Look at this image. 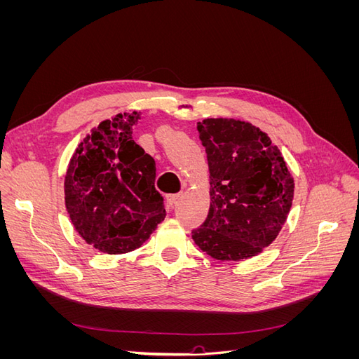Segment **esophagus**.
I'll return each instance as SVG.
<instances>
[{
    "label": "esophagus",
    "instance_id": "obj_1",
    "mask_svg": "<svg viewBox=\"0 0 359 359\" xmlns=\"http://www.w3.org/2000/svg\"><path fill=\"white\" fill-rule=\"evenodd\" d=\"M181 198L180 193H175V194H168L166 196V201L169 202V205H175L178 202V199Z\"/></svg>",
    "mask_w": 359,
    "mask_h": 359
}]
</instances>
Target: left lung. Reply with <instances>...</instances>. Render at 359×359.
Returning <instances> with one entry per match:
<instances>
[{
	"mask_svg": "<svg viewBox=\"0 0 359 359\" xmlns=\"http://www.w3.org/2000/svg\"><path fill=\"white\" fill-rule=\"evenodd\" d=\"M210 169V212L191 238L217 260L264 252L292 208V173L280 149L259 127L233 118L198 123Z\"/></svg>",
	"mask_w": 359,
	"mask_h": 359,
	"instance_id": "obj_1",
	"label": "left lung"
}]
</instances>
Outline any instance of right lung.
<instances>
[{"mask_svg": "<svg viewBox=\"0 0 359 359\" xmlns=\"http://www.w3.org/2000/svg\"><path fill=\"white\" fill-rule=\"evenodd\" d=\"M140 112L104 119L74 149L64 178L72 224L82 240L109 255L133 252L165 220L154 187L156 161L132 137Z\"/></svg>", "mask_w": 359, "mask_h": 359, "instance_id": "right-lung-1", "label": "right lung"}]
</instances>
